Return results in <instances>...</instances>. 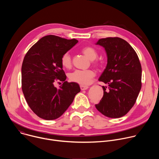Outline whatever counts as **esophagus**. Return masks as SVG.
I'll list each match as a JSON object with an SVG mask.
<instances>
[{
  "label": "esophagus",
  "mask_w": 159,
  "mask_h": 159,
  "mask_svg": "<svg viewBox=\"0 0 159 159\" xmlns=\"http://www.w3.org/2000/svg\"><path fill=\"white\" fill-rule=\"evenodd\" d=\"M80 89H81L82 90H86V89H87L89 88L88 86H87V85H80Z\"/></svg>",
  "instance_id": "esophagus-1"
}]
</instances>
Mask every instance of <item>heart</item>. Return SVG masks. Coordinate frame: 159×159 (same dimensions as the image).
Masks as SVG:
<instances>
[{"label": "heart", "mask_w": 159, "mask_h": 159, "mask_svg": "<svg viewBox=\"0 0 159 159\" xmlns=\"http://www.w3.org/2000/svg\"><path fill=\"white\" fill-rule=\"evenodd\" d=\"M82 53L90 60L95 66L99 65V61L95 60L98 57L97 51L91 47H85L82 50ZM61 64L65 69H70L72 66V58L69 52L65 53L61 58ZM95 74L92 70H75L69 75L70 81L81 85L89 84L90 79L93 78Z\"/></svg>", "instance_id": "obj_1"}]
</instances>
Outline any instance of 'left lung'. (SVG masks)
Instances as JSON below:
<instances>
[{
    "label": "left lung",
    "instance_id": "8db88e82",
    "mask_svg": "<svg viewBox=\"0 0 159 159\" xmlns=\"http://www.w3.org/2000/svg\"><path fill=\"white\" fill-rule=\"evenodd\" d=\"M96 44L105 48L107 63L99 81L104 95L96 109L111 118L126 115L137 101L142 87V66L139 57L131 45L118 37L100 39Z\"/></svg>",
    "mask_w": 159,
    "mask_h": 159
}]
</instances>
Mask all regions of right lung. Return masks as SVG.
<instances>
[{
	"mask_svg": "<svg viewBox=\"0 0 159 159\" xmlns=\"http://www.w3.org/2000/svg\"><path fill=\"white\" fill-rule=\"evenodd\" d=\"M78 42L55 35L41 38L26 53L21 68L22 90L31 109L39 118L60 117L80 91L78 84L68 82L61 56ZM63 82L59 89L54 85Z\"/></svg>",
	"mask_w": 159,
	"mask_h": 159,
	"instance_id": "right-lung-1",
	"label": "right lung"
}]
</instances>
